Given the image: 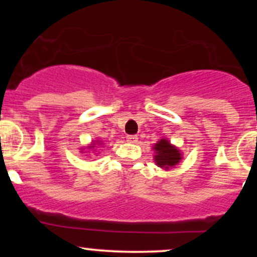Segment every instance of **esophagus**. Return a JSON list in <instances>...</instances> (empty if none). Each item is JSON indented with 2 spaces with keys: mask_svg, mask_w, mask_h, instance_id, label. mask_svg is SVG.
<instances>
[{
  "mask_svg": "<svg viewBox=\"0 0 257 257\" xmlns=\"http://www.w3.org/2000/svg\"><path fill=\"white\" fill-rule=\"evenodd\" d=\"M126 141L131 144L138 143V135H128V137H126Z\"/></svg>",
  "mask_w": 257,
  "mask_h": 257,
  "instance_id": "esophagus-1",
  "label": "esophagus"
}]
</instances>
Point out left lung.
Returning <instances> with one entry per match:
<instances>
[{"instance_id":"1","label":"left lung","mask_w":257,"mask_h":257,"mask_svg":"<svg viewBox=\"0 0 257 257\" xmlns=\"http://www.w3.org/2000/svg\"><path fill=\"white\" fill-rule=\"evenodd\" d=\"M153 149L156 151L155 161L157 166L161 168L168 169V168L178 164L180 159H181L179 150L170 145L169 141L166 140V139H161V141H158Z\"/></svg>"}]
</instances>
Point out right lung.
Masks as SVG:
<instances>
[{
	"label": "right lung",
	"instance_id": "right-lung-1",
	"mask_svg": "<svg viewBox=\"0 0 257 257\" xmlns=\"http://www.w3.org/2000/svg\"><path fill=\"white\" fill-rule=\"evenodd\" d=\"M90 147H94V146H90Z\"/></svg>",
	"mask_w": 257,
	"mask_h": 257
}]
</instances>
